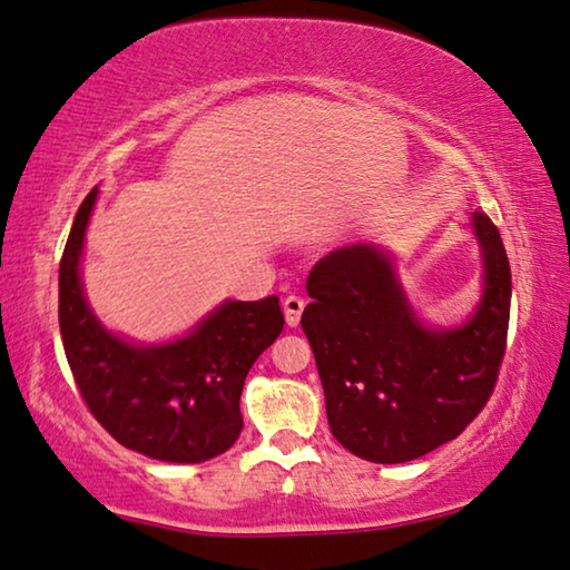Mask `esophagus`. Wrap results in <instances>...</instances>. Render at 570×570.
<instances>
[{
    "mask_svg": "<svg viewBox=\"0 0 570 570\" xmlns=\"http://www.w3.org/2000/svg\"><path fill=\"white\" fill-rule=\"evenodd\" d=\"M304 306H306V302H304L302 296H296V294H288L284 298V314H286V324L288 326H298V322H302Z\"/></svg>",
    "mask_w": 570,
    "mask_h": 570,
    "instance_id": "esophagus-1",
    "label": "esophagus"
}]
</instances>
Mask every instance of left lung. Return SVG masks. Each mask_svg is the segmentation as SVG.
<instances>
[{"instance_id":"8db88e82","label":"left lung","mask_w":570,"mask_h":570,"mask_svg":"<svg viewBox=\"0 0 570 570\" xmlns=\"http://www.w3.org/2000/svg\"><path fill=\"white\" fill-rule=\"evenodd\" d=\"M482 296L450 330L424 324L382 246L326 254L306 278L302 330L314 350L326 420L352 455L394 465L455 440L485 407L505 354L510 264L493 220H470Z\"/></svg>"}]
</instances>
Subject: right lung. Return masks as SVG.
Returning a JSON list of instances; mask_svg holds the SVG:
<instances>
[{"label": "right lung", "mask_w": 570, "mask_h": 570, "mask_svg": "<svg viewBox=\"0 0 570 570\" xmlns=\"http://www.w3.org/2000/svg\"><path fill=\"white\" fill-rule=\"evenodd\" d=\"M98 188L77 208L60 262V334L80 394L128 450L163 462H204L244 430L240 392L284 330L278 296L224 302L186 336L138 344L108 332L82 292L80 258Z\"/></svg>", "instance_id": "add662e5"}]
</instances>
